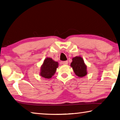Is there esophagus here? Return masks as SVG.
I'll return each instance as SVG.
<instances>
[{
  "label": "esophagus",
  "instance_id": "esophagus-1",
  "mask_svg": "<svg viewBox=\"0 0 120 120\" xmlns=\"http://www.w3.org/2000/svg\"><path fill=\"white\" fill-rule=\"evenodd\" d=\"M68 63V61H62V64H64V65H66V64H67Z\"/></svg>",
  "mask_w": 120,
  "mask_h": 120
}]
</instances>
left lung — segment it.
Instances as JSON below:
<instances>
[{
    "label": "left lung",
    "instance_id": "8db88e82",
    "mask_svg": "<svg viewBox=\"0 0 120 120\" xmlns=\"http://www.w3.org/2000/svg\"><path fill=\"white\" fill-rule=\"evenodd\" d=\"M70 66L77 76L82 77L87 74V67L81 56H75L72 59Z\"/></svg>",
    "mask_w": 120,
    "mask_h": 120
}]
</instances>
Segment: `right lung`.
I'll use <instances>...</instances> for the list:
<instances>
[{
	"label": "right lung",
	"mask_w": 120,
	"mask_h": 120,
	"mask_svg": "<svg viewBox=\"0 0 120 120\" xmlns=\"http://www.w3.org/2000/svg\"><path fill=\"white\" fill-rule=\"evenodd\" d=\"M58 65V62L54 61L52 59L46 58L41 66L40 75L45 79H51L56 73Z\"/></svg>",
	"instance_id": "1"
}]
</instances>
